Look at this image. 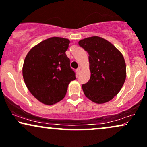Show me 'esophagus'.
I'll return each instance as SVG.
<instances>
[{
    "label": "esophagus",
    "mask_w": 147,
    "mask_h": 147,
    "mask_svg": "<svg viewBox=\"0 0 147 147\" xmlns=\"http://www.w3.org/2000/svg\"><path fill=\"white\" fill-rule=\"evenodd\" d=\"M76 73H77V75H79V73H80V68H77L76 69Z\"/></svg>",
    "instance_id": "34e87169"
}]
</instances>
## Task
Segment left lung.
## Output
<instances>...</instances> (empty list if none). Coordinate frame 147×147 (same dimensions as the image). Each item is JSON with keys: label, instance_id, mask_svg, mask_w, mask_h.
<instances>
[{"label": "left lung", "instance_id": "obj_1", "mask_svg": "<svg viewBox=\"0 0 147 147\" xmlns=\"http://www.w3.org/2000/svg\"><path fill=\"white\" fill-rule=\"evenodd\" d=\"M79 45L89 55L90 79L82 88L86 97L104 103L118 94L126 79L123 55L112 44L100 37L85 38Z\"/></svg>", "mask_w": 147, "mask_h": 147}]
</instances>
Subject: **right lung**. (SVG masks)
Wrapping results in <instances>:
<instances>
[{
	"label": "right lung",
	"instance_id": "obj_1",
	"mask_svg": "<svg viewBox=\"0 0 147 147\" xmlns=\"http://www.w3.org/2000/svg\"><path fill=\"white\" fill-rule=\"evenodd\" d=\"M69 44L68 39L49 38L32 48L24 59L22 75L26 87L46 105L62 100L68 84L76 79L66 54Z\"/></svg>",
	"mask_w": 147,
	"mask_h": 147
}]
</instances>
